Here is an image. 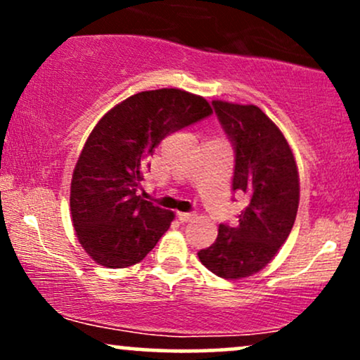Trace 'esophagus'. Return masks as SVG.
<instances>
[{
	"label": "esophagus",
	"mask_w": 360,
	"mask_h": 360,
	"mask_svg": "<svg viewBox=\"0 0 360 360\" xmlns=\"http://www.w3.org/2000/svg\"><path fill=\"white\" fill-rule=\"evenodd\" d=\"M177 218H179L181 221H189V220H193V218H194V213L181 212V213H177Z\"/></svg>",
	"instance_id": "obj_1"
}]
</instances>
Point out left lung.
<instances>
[{
	"label": "left lung",
	"mask_w": 360,
	"mask_h": 360,
	"mask_svg": "<svg viewBox=\"0 0 360 360\" xmlns=\"http://www.w3.org/2000/svg\"><path fill=\"white\" fill-rule=\"evenodd\" d=\"M235 154L232 191L247 206L233 225L198 252L201 264L225 279L255 274L271 262L291 233L300 203V177L286 139L254 105L212 103Z\"/></svg>",
	"instance_id": "obj_1"
}]
</instances>
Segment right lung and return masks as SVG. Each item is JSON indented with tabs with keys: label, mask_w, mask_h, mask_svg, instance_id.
Instances as JSON below:
<instances>
[{
	"label": "right lung",
	"mask_w": 360,
	"mask_h": 360,
	"mask_svg": "<svg viewBox=\"0 0 360 360\" xmlns=\"http://www.w3.org/2000/svg\"><path fill=\"white\" fill-rule=\"evenodd\" d=\"M212 113L205 98L171 88L134 94L98 122L71 183L72 225L98 264L134 266L167 232L172 212L137 194L148 157L169 134Z\"/></svg>",
	"instance_id": "1"
}]
</instances>
